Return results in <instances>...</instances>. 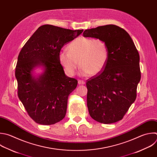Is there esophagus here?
Returning <instances> with one entry per match:
<instances>
[{
  "mask_svg": "<svg viewBox=\"0 0 157 157\" xmlns=\"http://www.w3.org/2000/svg\"><path fill=\"white\" fill-rule=\"evenodd\" d=\"M78 84H84L85 82L84 81H82V80H79L78 81Z\"/></svg>",
  "mask_w": 157,
  "mask_h": 157,
  "instance_id": "34e87169",
  "label": "esophagus"
}]
</instances>
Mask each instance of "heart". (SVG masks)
Returning a JSON list of instances; mask_svg holds the SVG:
<instances>
[{"instance_id": "obj_1", "label": "heart", "mask_w": 157, "mask_h": 157, "mask_svg": "<svg viewBox=\"0 0 157 157\" xmlns=\"http://www.w3.org/2000/svg\"><path fill=\"white\" fill-rule=\"evenodd\" d=\"M59 54V61L67 73L73 76L79 65L82 76H94L105 68L109 51L103 40L95 38L78 37Z\"/></svg>"}]
</instances>
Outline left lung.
<instances>
[{
  "label": "left lung",
  "mask_w": 157,
  "mask_h": 157,
  "mask_svg": "<svg viewBox=\"0 0 157 157\" xmlns=\"http://www.w3.org/2000/svg\"><path fill=\"white\" fill-rule=\"evenodd\" d=\"M83 36L103 40L109 51L103 70L86 82L89 115L101 123L117 122L136 98L140 80L139 52L129 34L114 25L86 29Z\"/></svg>",
  "instance_id": "left-lung-1"
}]
</instances>
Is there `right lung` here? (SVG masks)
I'll return each instance as SVG.
<instances>
[{"mask_svg": "<svg viewBox=\"0 0 157 157\" xmlns=\"http://www.w3.org/2000/svg\"><path fill=\"white\" fill-rule=\"evenodd\" d=\"M82 31L45 25L20 52L15 69L18 95L29 116L38 124H54L65 117L68 96L78 81L65 75L59 54L65 44ZM40 67L43 71L36 76L34 70Z\"/></svg>", "mask_w": 157, "mask_h": 157, "instance_id": "right-lung-1", "label": "right lung"}]
</instances>
